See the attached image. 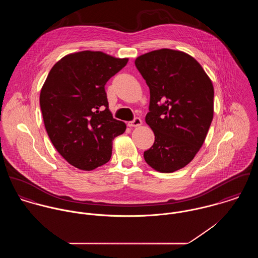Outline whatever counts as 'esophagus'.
Masks as SVG:
<instances>
[{"label":"esophagus","instance_id":"obj_1","mask_svg":"<svg viewBox=\"0 0 258 258\" xmlns=\"http://www.w3.org/2000/svg\"><path fill=\"white\" fill-rule=\"evenodd\" d=\"M140 125H142V120L139 117H136V118H134V120L128 122L129 127H138Z\"/></svg>","mask_w":258,"mask_h":258}]
</instances>
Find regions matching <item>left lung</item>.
I'll list each match as a JSON object with an SVG mask.
<instances>
[{"mask_svg":"<svg viewBox=\"0 0 258 258\" xmlns=\"http://www.w3.org/2000/svg\"><path fill=\"white\" fill-rule=\"evenodd\" d=\"M135 66L150 89L146 123L155 134L144 152L161 173L186 166L203 146L214 117V86L189 54L169 48L138 56Z\"/></svg>","mask_w":258,"mask_h":258,"instance_id":"1","label":"left lung"}]
</instances>
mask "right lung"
Wrapping results in <instances>:
<instances>
[{"label":"right lung","instance_id":"1","mask_svg":"<svg viewBox=\"0 0 258 258\" xmlns=\"http://www.w3.org/2000/svg\"><path fill=\"white\" fill-rule=\"evenodd\" d=\"M128 58L84 50L66 55L50 70L39 95L47 135L57 152L77 169L106 164L112 141L126 124L113 118L105 84Z\"/></svg>","mask_w":258,"mask_h":258}]
</instances>
